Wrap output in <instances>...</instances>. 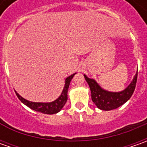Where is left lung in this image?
<instances>
[{
	"label": "left lung",
	"instance_id": "left-lung-1",
	"mask_svg": "<svg viewBox=\"0 0 147 147\" xmlns=\"http://www.w3.org/2000/svg\"><path fill=\"white\" fill-rule=\"evenodd\" d=\"M84 78L90 87L92 100L95 105L100 110H111L121 106L132 96L137 83L138 73L134 76L133 82L129 84V86L125 90L119 92H110L105 91L95 80L89 78L86 75H84Z\"/></svg>",
	"mask_w": 147,
	"mask_h": 147
}]
</instances>
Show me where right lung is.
Returning <instances> with one entry per match:
<instances>
[{
	"label": "right lung",
	"mask_w": 147,
	"mask_h": 147,
	"mask_svg": "<svg viewBox=\"0 0 147 147\" xmlns=\"http://www.w3.org/2000/svg\"><path fill=\"white\" fill-rule=\"evenodd\" d=\"M75 74H72L69 77H68L65 79V88L63 89V92L61 95L59 96L58 99H56L55 100H54L52 102H49V103H41V102H32V101H28L24 98H23L22 96H20L17 92L16 96H18V98L20 99V100L26 105L27 106H28L32 110L37 111V112H41L43 114H47V115H53V114H56L58 113L59 110H61L64 105L67 101L68 99V89H69V86L70 83L71 79L73 78V77L74 76Z\"/></svg>",
	"instance_id": "obj_1"
}]
</instances>
